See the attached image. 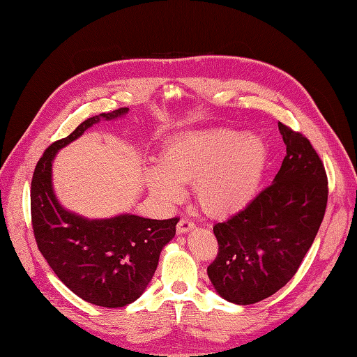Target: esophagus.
<instances>
[{"label": "esophagus", "mask_w": 357, "mask_h": 357, "mask_svg": "<svg viewBox=\"0 0 357 357\" xmlns=\"http://www.w3.org/2000/svg\"><path fill=\"white\" fill-rule=\"evenodd\" d=\"M192 229H195V222H192L190 219H187V218L181 219V221L178 222V225H176V230H178V233H181V234L190 231Z\"/></svg>", "instance_id": "obj_1"}]
</instances>
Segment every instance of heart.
Instances as JSON below:
<instances>
[{
  "mask_svg": "<svg viewBox=\"0 0 357 357\" xmlns=\"http://www.w3.org/2000/svg\"><path fill=\"white\" fill-rule=\"evenodd\" d=\"M268 149L261 136L218 128L183 136L167 144L159 165L147 172V184L159 199H183L184 184H195L202 210L233 215L255 199L261 187Z\"/></svg>",
  "mask_w": 357,
  "mask_h": 357,
  "instance_id": "b5f03b06",
  "label": "heart"
}]
</instances>
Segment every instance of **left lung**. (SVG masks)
I'll return each instance as SVG.
<instances>
[{"label": "left lung", "mask_w": 357, "mask_h": 357, "mask_svg": "<svg viewBox=\"0 0 357 357\" xmlns=\"http://www.w3.org/2000/svg\"><path fill=\"white\" fill-rule=\"evenodd\" d=\"M287 155L273 183L245 208L218 222V255L208 278L238 305L270 298L290 280L312 247L328 201L319 155L301 132L279 123Z\"/></svg>", "instance_id": "8db88e82"}]
</instances>
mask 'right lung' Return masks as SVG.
Masks as SVG:
<instances>
[{
  "label": "right lung",
  "mask_w": 357,
  "mask_h": 357,
  "mask_svg": "<svg viewBox=\"0 0 357 357\" xmlns=\"http://www.w3.org/2000/svg\"><path fill=\"white\" fill-rule=\"evenodd\" d=\"M127 107L101 113L81 123L44 150L30 185V215L38 250L61 282L90 304L118 308L132 304L155 275L162 247L176 233L179 218L147 219L119 215L81 218L64 210L53 195L52 161L56 151L102 118L113 119Z\"/></svg>",
  "instance_id": "add662e5"
}]
</instances>
